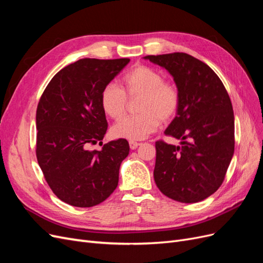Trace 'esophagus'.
Wrapping results in <instances>:
<instances>
[{
    "label": "esophagus",
    "mask_w": 263,
    "mask_h": 263,
    "mask_svg": "<svg viewBox=\"0 0 263 263\" xmlns=\"http://www.w3.org/2000/svg\"><path fill=\"white\" fill-rule=\"evenodd\" d=\"M138 146H139V144H138L137 141H134V140H130V141H129V147H130L132 150H135Z\"/></svg>",
    "instance_id": "obj_1"
}]
</instances>
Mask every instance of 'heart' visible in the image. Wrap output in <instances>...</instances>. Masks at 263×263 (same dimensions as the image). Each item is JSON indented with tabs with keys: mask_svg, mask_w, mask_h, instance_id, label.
Segmentation results:
<instances>
[{
	"mask_svg": "<svg viewBox=\"0 0 263 263\" xmlns=\"http://www.w3.org/2000/svg\"><path fill=\"white\" fill-rule=\"evenodd\" d=\"M123 89L109 83L101 92V106L113 119L121 118L127 106V98L140 97L136 116L123 118L112 127V136L119 139L141 140L154 133L161 123H169L177 115L180 94L176 85L164 81L158 70L137 65L122 78Z\"/></svg>",
	"mask_w": 263,
	"mask_h": 263,
	"instance_id": "1",
	"label": "heart"
}]
</instances>
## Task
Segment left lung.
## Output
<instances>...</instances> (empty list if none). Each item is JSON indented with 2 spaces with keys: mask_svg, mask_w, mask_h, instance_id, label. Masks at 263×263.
Listing matches in <instances>:
<instances>
[{
  "mask_svg": "<svg viewBox=\"0 0 263 263\" xmlns=\"http://www.w3.org/2000/svg\"><path fill=\"white\" fill-rule=\"evenodd\" d=\"M173 77L180 94L176 117L164 134L180 146L156 142L154 178L172 200L196 203L216 192L235 150L232 102L218 76L184 52L146 55Z\"/></svg>",
  "mask_w": 263,
  "mask_h": 263,
  "instance_id": "8db88e82",
  "label": "left lung"
}]
</instances>
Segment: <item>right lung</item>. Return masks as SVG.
<instances>
[{
    "label": "right lung",
    "instance_id": "1",
    "mask_svg": "<svg viewBox=\"0 0 263 263\" xmlns=\"http://www.w3.org/2000/svg\"><path fill=\"white\" fill-rule=\"evenodd\" d=\"M128 58L80 59L61 69L47 85L36 112V156L44 177L62 202L92 208L118 184L119 166L129 154L126 139L102 146L107 129L101 92L128 65Z\"/></svg>",
    "mask_w": 263,
    "mask_h": 263
}]
</instances>
